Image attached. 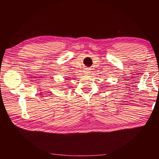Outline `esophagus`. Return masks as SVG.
<instances>
[{
	"instance_id": "obj_1",
	"label": "esophagus",
	"mask_w": 159,
	"mask_h": 159,
	"mask_svg": "<svg viewBox=\"0 0 159 159\" xmlns=\"http://www.w3.org/2000/svg\"><path fill=\"white\" fill-rule=\"evenodd\" d=\"M84 74H85V75H88L90 74V70L89 69H86L85 71H84Z\"/></svg>"
}]
</instances>
